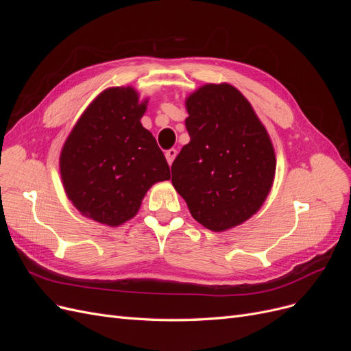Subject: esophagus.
<instances>
[{"instance_id": "obj_1", "label": "esophagus", "mask_w": 351, "mask_h": 351, "mask_svg": "<svg viewBox=\"0 0 351 351\" xmlns=\"http://www.w3.org/2000/svg\"><path fill=\"white\" fill-rule=\"evenodd\" d=\"M176 156H177V151H176V149H173V147H171V149H168V151L165 152V158H167V161H168V164H169V165L173 164V161L176 159Z\"/></svg>"}]
</instances>
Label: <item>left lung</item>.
Returning <instances> with one entry per match:
<instances>
[{
    "mask_svg": "<svg viewBox=\"0 0 351 351\" xmlns=\"http://www.w3.org/2000/svg\"><path fill=\"white\" fill-rule=\"evenodd\" d=\"M190 142L171 165V182L192 217L226 231L256 214L269 195L275 152L258 115L240 90L209 83L186 99Z\"/></svg>",
    "mask_w": 351,
    "mask_h": 351,
    "instance_id": "left-lung-1",
    "label": "left lung"
}]
</instances>
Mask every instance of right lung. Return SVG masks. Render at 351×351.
<instances>
[{"label": "right lung", "instance_id": "add662e5", "mask_svg": "<svg viewBox=\"0 0 351 351\" xmlns=\"http://www.w3.org/2000/svg\"><path fill=\"white\" fill-rule=\"evenodd\" d=\"M146 104L130 86L110 88L73 127L61 149L60 173L82 215L121 226L137 214L152 184L169 180L162 151L141 123Z\"/></svg>", "mask_w": 351, "mask_h": 351}]
</instances>
